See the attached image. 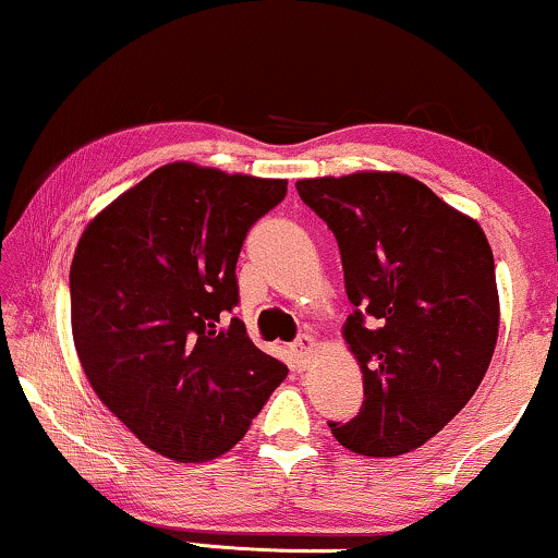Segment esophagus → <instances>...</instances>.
<instances>
[{"label": "esophagus", "mask_w": 558, "mask_h": 558, "mask_svg": "<svg viewBox=\"0 0 558 558\" xmlns=\"http://www.w3.org/2000/svg\"><path fill=\"white\" fill-rule=\"evenodd\" d=\"M292 353L296 357V363L307 365L310 363V355L315 353V338H312V335H300V338L294 340Z\"/></svg>", "instance_id": "obj_1"}]
</instances>
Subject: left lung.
I'll use <instances>...</instances> for the list:
<instances>
[{
  "label": "left lung",
  "instance_id": "8db88e82",
  "mask_svg": "<svg viewBox=\"0 0 558 558\" xmlns=\"http://www.w3.org/2000/svg\"><path fill=\"white\" fill-rule=\"evenodd\" d=\"M302 203L340 246L353 304L345 340L363 371V407L330 422L350 452L422 447L477 391L498 340L490 243L475 220L399 172L300 180Z\"/></svg>",
  "mask_w": 558,
  "mask_h": 558
}]
</instances>
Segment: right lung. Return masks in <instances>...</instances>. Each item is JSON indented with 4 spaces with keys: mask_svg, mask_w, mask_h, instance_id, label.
Segmentation results:
<instances>
[{
    "mask_svg": "<svg viewBox=\"0 0 558 558\" xmlns=\"http://www.w3.org/2000/svg\"><path fill=\"white\" fill-rule=\"evenodd\" d=\"M284 195L287 180L172 162L81 235L71 266L81 365L111 414L170 460L228 452L287 378L231 317L248 228Z\"/></svg>",
    "mask_w": 558,
    "mask_h": 558,
    "instance_id": "add662e5",
    "label": "right lung"
}]
</instances>
